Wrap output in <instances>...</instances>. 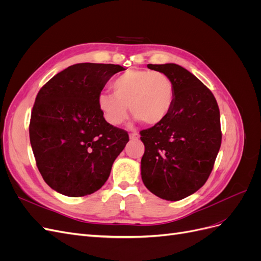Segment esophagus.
I'll return each instance as SVG.
<instances>
[{"instance_id": "1", "label": "esophagus", "mask_w": 261, "mask_h": 261, "mask_svg": "<svg viewBox=\"0 0 261 261\" xmlns=\"http://www.w3.org/2000/svg\"><path fill=\"white\" fill-rule=\"evenodd\" d=\"M129 138H130L132 140H136V139L139 138V134H138L137 132H133V133L129 134Z\"/></svg>"}]
</instances>
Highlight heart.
Here are the masks:
<instances>
[{
  "instance_id": "obj_1",
  "label": "heart",
  "mask_w": 261,
  "mask_h": 261,
  "mask_svg": "<svg viewBox=\"0 0 261 261\" xmlns=\"http://www.w3.org/2000/svg\"><path fill=\"white\" fill-rule=\"evenodd\" d=\"M113 93L101 92L98 108L105 120L112 126L121 125L133 115L147 125L161 123L174 103L175 91L171 78L161 72L129 69L116 77Z\"/></svg>"
}]
</instances>
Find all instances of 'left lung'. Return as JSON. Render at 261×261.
Segmentation results:
<instances>
[{
    "mask_svg": "<svg viewBox=\"0 0 261 261\" xmlns=\"http://www.w3.org/2000/svg\"><path fill=\"white\" fill-rule=\"evenodd\" d=\"M147 66L171 78L175 98L161 123L140 132L141 178L155 196L177 201L203 186L213 169L222 139L219 107L212 92L184 67Z\"/></svg>",
    "mask_w": 261,
    "mask_h": 261,
    "instance_id": "1",
    "label": "left lung"
}]
</instances>
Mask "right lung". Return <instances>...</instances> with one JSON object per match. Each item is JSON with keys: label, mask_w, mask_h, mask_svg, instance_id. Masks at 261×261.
Segmentation results:
<instances>
[{"label": "right lung", "mask_w": 261, "mask_h": 261, "mask_svg": "<svg viewBox=\"0 0 261 261\" xmlns=\"http://www.w3.org/2000/svg\"><path fill=\"white\" fill-rule=\"evenodd\" d=\"M121 65L80 63L53 76L39 90L29 137L39 172L55 192L82 197L105 185L128 134L110 125L98 96Z\"/></svg>", "instance_id": "1"}]
</instances>
